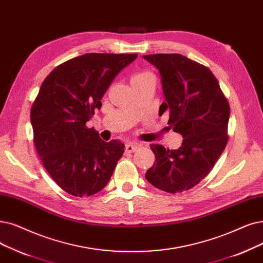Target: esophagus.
<instances>
[{"instance_id":"1","label":"esophagus","mask_w":263,"mask_h":263,"mask_svg":"<svg viewBox=\"0 0 263 263\" xmlns=\"http://www.w3.org/2000/svg\"><path fill=\"white\" fill-rule=\"evenodd\" d=\"M140 148L139 144H135V143H128L125 145V153H134L136 152Z\"/></svg>"}]
</instances>
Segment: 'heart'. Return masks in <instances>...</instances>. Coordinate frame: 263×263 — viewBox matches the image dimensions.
<instances>
[{"label":"heart","mask_w":263,"mask_h":263,"mask_svg":"<svg viewBox=\"0 0 263 263\" xmlns=\"http://www.w3.org/2000/svg\"><path fill=\"white\" fill-rule=\"evenodd\" d=\"M148 75H151V74H149V73H146V72L136 73V74H134V75L132 76V78H131V82H132V81H136V79L143 78V77H145V76H148Z\"/></svg>","instance_id":"heart-1"}]
</instances>
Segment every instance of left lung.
<instances>
[{"instance_id":"8db88e82","label":"left lung","mask_w":263,"mask_h":263,"mask_svg":"<svg viewBox=\"0 0 263 263\" xmlns=\"http://www.w3.org/2000/svg\"><path fill=\"white\" fill-rule=\"evenodd\" d=\"M161 76L165 101L159 108L170 111L167 124L182 136L178 149L151 144L156 161L145 177L170 193L191 189L206 176L228 142L230 107L210 68L179 53L146 54Z\"/></svg>"}]
</instances>
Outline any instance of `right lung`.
<instances>
[{
	"label": "right lung",
	"instance_id": "obj_1",
	"mask_svg": "<svg viewBox=\"0 0 263 263\" xmlns=\"http://www.w3.org/2000/svg\"><path fill=\"white\" fill-rule=\"evenodd\" d=\"M138 54L86 53L45 78L31 108L34 144L43 165L65 192L89 197L110 179L124 144L104 142L86 123L102 106L112 79Z\"/></svg>",
	"mask_w": 263,
	"mask_h": 263
}]
</instances>
